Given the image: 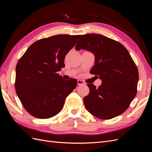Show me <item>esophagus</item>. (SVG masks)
Masks as SVG:
<instances>
[{
    "label": "esophagus",
    "mask_w": 152,
    "mask_h": 152,
    "mask_svg": "<svg viewBox=\"0 0 152 152\" xmlns=\"http://www.w3.org/2000/svg\"><path fill=\"white\" fill-rule=\"evenodd\" d=\"M86 84L85 82L82 80H77V85L78 86H80V85H84Z\"/></svg>",
    "instance_id": "34e87169"
}]
</instances>
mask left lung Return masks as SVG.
I'll return each instance as SVG.
<instances>
[{
    "mask_svg": "<svg viewBox=\"0 0 152 152\" xmlns=\"http://www.w3.org/2000/svg\"><path fill=\"white\" fill-rule=\"evenodd\" d=\"M82 49L94 54L95 64L90 73L102 80L98 87L87 84L89 93L84 98L87 111L104 120L120 115L137 93L139 73L129 53L117 41L95 34L81 37L75 49Z\"/></svg>",
    "mask_w": 152,
    "mask_h": 152,
    "instance_id": "1",
    "label": "left lung"
}]
</instances>
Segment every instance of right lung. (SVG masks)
Instances as JSON below:
<instances>
[{"label":"right lung","instance_id":"right-lung-1","mask_svg":"<svg viewBox=\"0 0 152 152\" xmlns=\"http://www.w3.org/2000/svg\"><path fill=\"white\" fill-rule=\"evenodd\" d=\"M80 37L57 35L37 40L26 50L16 67L15 89L23 107L31 115L49 118L61 111L77 80H64L57 72Z\"/></svg>","mask_w":152,"mask_h":152}]
</instances>
